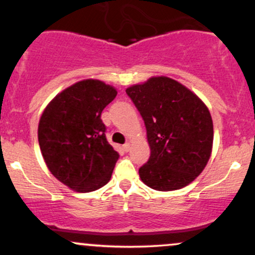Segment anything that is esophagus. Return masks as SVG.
<instances>
[{
  "instance_id": "obj_1",
  "label": "esophagus",
  "mask_w": 255,
  "mask_h": 255,
  "mask_svg": "<svg viewBox=\"0 0 255 255\" xmlns=\"http://www.w3.org/2000/svg\"><path fill=\"white\" fill-rule=\"evenodd\" d=\"M124 150L126 152H128V151L130 150V144H129V142H126V144L124 145Z\"/></svg>"
}]
</instances>
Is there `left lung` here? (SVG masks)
<instances>
[{
	"label": "left lung",
	"instance_id": "1",
	"mask_svg": "<svg viewBox=\"0 0 255 255\" xmlns=\"http://www.w3.org/2000/svg\"><path fill=\"white\" fill-rule=\"evenodd\" d=\"M146 126L151 148L139 169L146 186L176 191L197 178L211 157L213 122L209 108L178 81L152 77L126 90Z\"/></svg>",
	"mask_w": 255,
	"mask_h": 255
}]
</instances>
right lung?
Masks as SVG:
<instances>
[{
  "label": "right lung",
  "instance_id": "right-lung-1",
  "mask_svg": "<svg viewBox=\"0 0 255 255\" xmlns=\"http://www.w3.org/2000/svg\"><path fill=\"white\" fill-rule=\"evenodd\" d=\"M118 95L111 85L85 79L49 102L38 125V142L49 171L75 192L110 181L120 154L105 137L102 111Z\"/></svg>",
  "mask_w": 255,
  "mask_h": 255
}]
</instances>
